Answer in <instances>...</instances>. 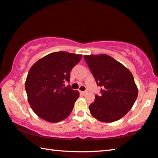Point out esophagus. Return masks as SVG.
<instances>
[{"label": "esophagus", "mask_w": 158, "mask_h": 158, "mask_svg": "<svg viewBox=\"0 0 158 158\" xmlns=\"http://www.w3.org/2000/svg\"><path fill=\"white\" fill-rule=\"evenodd\" d=\"M86 91H80V94H81L82 95H84V94H86Z\"/></svg>", "instance_id": "obj_1"}]
</instances>
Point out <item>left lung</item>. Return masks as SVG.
<instances>
[{
    "mask_svg": "<svg viewBox=\"0 0 158 158\" xmlns=\"http://www.w3.org/2000/svg\"><path fill=\"white\" fill-rule=\"evenodd\" d=\"M97 86L100 96L89 106L92 116L104 123L118 121L131 109L138 97V87L132 73L110 56L84 55Z\"/></svg>",
    "mask_w": 158,
    "mask_h": 158,
    "instance_id": "1",
    "label": "left lung"
}]
</instances>
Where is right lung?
<instances>
[{
  "label": "right lung",
  "instance_id": "1",
  "mask_svg": "<svg viewBox=\"0 0 158 158\" xmlns=\"http://www.w3.org/2000/svg\"><path fill=\"white\" fill-rule=\"evenodd\" d=\"M81 55L56 52L44 56L32 66L25 88L28 103L40 118L57 123L69 116L79 96L78 91L64 86L70 72Z\"/></svg>",
  "mask_w": 158,
  "mask_h": 158
}]
</instances>
